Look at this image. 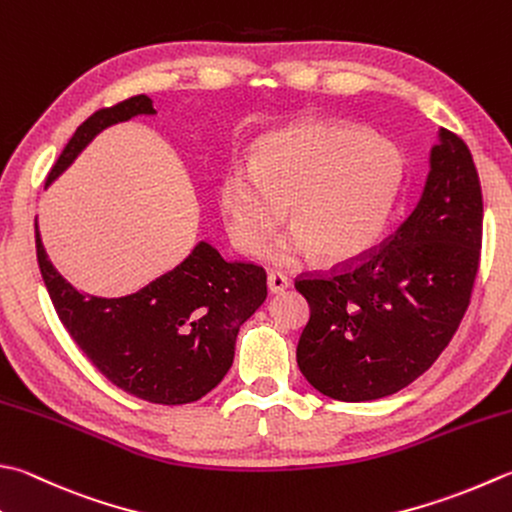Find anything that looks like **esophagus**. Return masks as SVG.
<instances>
[{
    "label": "esophagus",
    "instance_id": "esophagus-1",
    "mask_svg": "<svg viewBox=\"0 0 512 512\" xmlns=\"http://www.w3.org/2000/svg\"><path fill=\"white\" fill-rule=\"evenodd\" d=\"M290 286V279L284 273H268V290L270 293H282Z\"/></svg>",
    "mask_w": 512,
    "mask_h": 512
}]
</instances>
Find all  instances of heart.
I'll list each match as a JSON object with an SVG mask.
<instances>
[{"mask_svg":"<svg viewBox=\"0 0 512 512\" xmlns=\"http://www.w3.org/2000/svg\"><path fill=\"white\" fill-rule=\"evenodd\" d=\"M399 148L362 128L310 122L264 137L248 166H230L219 186L228 233L239 250L275 264L353 262L382 235L402 186Z\"/></svg>","mask_w":512,"mask_h":512,"instance_id":"heart-1","label":"heart"}]
</instances>
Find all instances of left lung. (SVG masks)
Listing matches in <instances>:
<instances>
[{"label": "left lung", "mask_w": 512, "mask_h": 512, "mask_svg": "<svg viewBox=\"0 0 512 512\" xmlns=\"http://www.w3.org/2000/svg\"><path fill=\"white\" fill-rule=\"evenodd\" d=\"M484 202L468 146L439 130L424 193L384 244L295 288L310 319L297 344L308 384L370 402L426 373L453 339L479 268Z\"/></svg>", "instance_id": "left-lung-1"}]
</instances>
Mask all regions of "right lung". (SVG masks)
Listing matches in <instances>:
<instances>
[{
	"label": "right lung",
	"mask_w": 512,
	"mask_h": 512,
	"mask_svg": "<svg viewBox=\"0 0 512 512\" xmlns=\"http://www.w3.org/2000/svg\"><path fill=\"white\" fill-rule=\"evenodd\" d=\"M135 115H155L153 99L135 95L90 115L50 168L46 186L97 133ZM35 246L48 295L68 335L108 382L150 404H190L210 393L233 366L239 326L266 299L262 266L226 262L206 242L142 290L113 299L86 295L57 273L37 222Z\"/></svg>",
	"instance_id": "add662e5"
}]
</instances>
